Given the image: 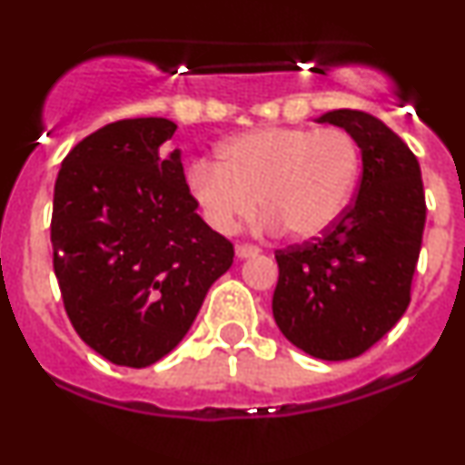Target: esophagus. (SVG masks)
I'll list each match as a JSON object with an SVG mask.
<instances>
[{"label":"esophagus","instance_id":"obj_1","mask_svg":"<svg viewBox=\"0 0 465 465\" xmlns=\"http://www.w3.org/2000/svg\"><path fill=\"white\" fill-rule=\"evenodd\" d=\"M258 253H260V247H255V244H238L236 247L238 258H255Z\"/></svg>","mask_w":465,"mask_h":465}]
</instances>
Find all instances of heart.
Returning a JSON list of instances; mask_svg holds the SVG:
<instances>
[{
	"label": "heart",
	"instance_id": "b5f03b06",
	"mask_svg": "<svg viewBox=\"0 0 465 465\" xmlns=\"http://www.w3.org/2000/svg\"><path fill=\"white\" fill-rule=\"evenodd\" d=\"M361 174V148L343 129L266 126L223 143L218 162L192 163L188 188L218 233L264 210L260 225L292 238L322 236L350 205Z\"/></svg>",
	"mask_w": 465,
	"mask_h": 465
}]
</instances>
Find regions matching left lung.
Returning <instances> with one entry per match:
<instances>
[{"label": "left lung", "mask_w": 465, "mask_h": 465, "mask_svg": "<svg viewBox=\"0 0 465 465\" xmlns=\"http://www.w3.org/2000/svg\"><path fill=\"white\" fill-rule=\"evenodd\" d=\"M317 122L354 135L359 194L322 238L275 251L273 317L292 345L322 361L361 356L411 302L426 223L418 157L365 111H328Z\"/></svg>", "instance_id": "8db88e82"}]
</instances>
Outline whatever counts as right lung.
I'll return each instance as SVG.
<instances>
[{"label":"right lung","instance_id":"right-lung-1","mask_svg":"<svg viewBox=\"0 0 465 465\" xmlns=\"http://www.w3.org/2000/svg\"><path fill=\"white\" fill-rule=\"evenodd\" d=\"M177 124H106L63 159L52 207L54 273L80 339L106 361L148 367L179 345L233 244L196 214Z\"/></svg>","mask_w":465,"mask_h":465}]
</instances>
